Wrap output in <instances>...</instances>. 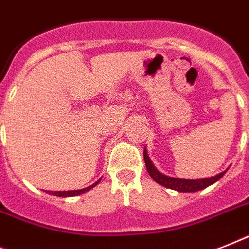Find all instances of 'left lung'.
<instances>
[{
    "mask_svg": "<svg viewBox=\"0 0 249 249\" xmlns=\"http://www.w3.org/2000/svg\"><path fill=\"white\" fill-rule=\"evenodd\" d=\"M143 158L148 174L151 176V178L154 181L158 182L159 185L165 186L168 189L177 190V191H181V193H195V191L205 189V187H208V186H211L212 183L218 181V179L226 173V172H222V173L217 174L214 177L203 178V179H182V178L168 177L165 174L160 173L159 170L154 166L152 161L150 160V158H148L146 148H144L143 151Z\"/></svg>",
    "mask_w": 249,
    "mask_h": 249,
    "instance_id": "8db88e82",
    "label": "left lung"
}]
</instances>
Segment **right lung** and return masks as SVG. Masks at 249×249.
<instances>
[{"instance_id": "1", "label": "right lung", "mask_w": 249, "mask_h": 249, "mask_svg": "<svg viewBox=\"0 0 249 249\" xmlns=\"http://www.w3.org/2000/svg\"><path fill=\"white\" fill-rule=\"evenodd\" d=\"M97 181L95 183H93L91 186H89V187H85V189H81V190H73V191H50L49 194H52V195H56V196L59 197H70V196H76V195H80V194L85 193V191H89L90 189H93L94 186L98 185Z\"/></svg>"}]
</instances>
